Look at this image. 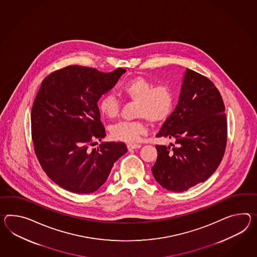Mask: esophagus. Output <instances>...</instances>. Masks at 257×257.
<instances>
[{
    "mask_svg": "<svg viewBox=\"0 0 257 257\" xmlns=\"http://www.w3.org/2000/svg\"><path fill=\"white\" fill-rule=\"evenodd\" d=\"M127 148H128V150H129V151H132V150H137V149H140V148H141V145L129 144L127 145Z\"/></svg>",
    "mask_w": 257,
    "mask_h": 257,
    "instance_id": "obj_1",
    "label": "esophagus"
}]
</instances>
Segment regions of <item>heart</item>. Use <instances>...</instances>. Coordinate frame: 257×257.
Returning a JSON list of instances; mask_svg holds the SVG:
<instances>
[{
    "label": "heart",
    "mask_w": 257,
    "mask_h": 257,
    "mask_svg": "<svg viewBox=\"0 0 257 257\" xmlns=\"http://www.w3.org/2000/svg\"><path fill=\"white\" fill-rule=\"evenodd\" d=\"M119 93L129 100L138 103L137 116L150 120L153 124L163 123L168 119L175 106V93L168 84L154 85L144 77H135L123 82ZM98 109L107 119H114L119 112V104L111 94L103 95L98 102ZM147 134L144 121H120L111 126V138L127 143L138 142Z\"/></svg>",
    "instance_id": "b5f03b06"
}]
</instances>
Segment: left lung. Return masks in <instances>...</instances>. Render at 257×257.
<instances>
[{
  "mask_svg": "<svg viewBox=\"0 0 257 257\" xmlns=\"http://www.w3.org/2000/svg\"><path fill=\"white\" fill-rule=\"evenodd\" d=\"M225 106L208 78L186 69L178 104L157 138L175 140L176 147L157 145L151 171L156 181L174 192H183L207 180L217 169L226 145Z\"/></svg>",
  "mask_w": 257,
  "mask_h": 257,
  "instance_id": "obj_1",
  "label": "left lung"
}]
</instances>
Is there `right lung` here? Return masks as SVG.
<instances>
[{
    "instance_id": "right-lung-1",
    "label": "right lung",
    "mask_w": 257,
    "mask_h": 257,
    "mask_svg": "<svg viewBox=\"0 0 257 257\" xmlns=\"http://www.w3.org/2000/svg\"><path fill=\"white\" fill-rule=\"evenodd\" d=\"M125 72L74 65L42 82L32 106V141L42 168L59 187L77 194L96 191L127 152L122 142L91 149L94 140L106 137L97 102Z\"/></svg>"
}]
</instances>
